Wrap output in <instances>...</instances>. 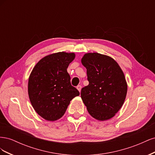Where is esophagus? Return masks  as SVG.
Returning <instances> with one entry per match:
<instances>
[{"label":"esophagus","instance_id":"obj_1","mask_svg":"<svg viewBox=\"0 0 155 155\" xmlns=\"http://www.w3.org/2000/svg\"><path fill=\"white\" fill-rule=\"evenodd\" d=\"M77 88H78V90L80 92L81 91V86L80 85H78L77 86Z\"/></svg>","mask_w":155,"mask_h":155}]
</instances>
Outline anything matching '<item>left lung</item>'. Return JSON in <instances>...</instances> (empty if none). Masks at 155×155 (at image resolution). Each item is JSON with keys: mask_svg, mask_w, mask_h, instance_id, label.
Here are the masks:
<instances>
[{"mask_svg": "<svg viewBox=\"0 0 155 155\" xmlns=\"http://www.w3.org/2000/svg\"><path fill=\"white\" fill-rule=\"evenodd\" d=\"M88 85L82 88L81 97L88 113L104 121L113 117L125 101L127 85L118 64L109 56L98 53L84 55Z\"/></svg>", "mask_w": 155, "mask_h": 155, "instance_id": "8db88e82", "label": "left lung"}]
</instances>
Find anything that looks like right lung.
<instances>
[{
  "label": "right lung",
  "mask_w": 155,
  "mask_h": 155,
  "mask_svg": "<svg viewBox=\"0 0 155 155\" xmlns=\"http://www.w3.org/2000/svg\"><path fill=\"white\" fill-rule=\"evenodd\" d=\"M74 53L58 52L41 59L32 70L28 80V95L36 112L48 121L59 119L70 102L79 95L71 85L67 72Z\"/></svg>",
  "instance_id": "1"
}]
</instances>
